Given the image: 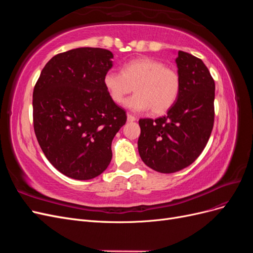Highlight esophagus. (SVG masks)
I'll use <instances>...</instances> for the list:
<instances>
[{
    "label": "esophagus",
    "instance_id": "34e87169",
    "mask_svg": "<svg viewBox=\"0 0 253 253\" xmlns=\"http://www.w3.org/2000/svg\"><path fill=\"white\" fill-rule=\"evenodd\" d=\"M135 120H136V117L134 116V115L127 114V121H128V122H133V121H135Z\"/></svg>",
    "mask_w": 253,
    "mask_h": 253
}]
</instances>
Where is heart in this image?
<instances>
[{"mask_svg":"<svg viewBox=\"0 0 253 253\" xmlns=\"http://www.w3.org/2000/svg\"><path fill=\"white\" fill-rule=\"evenodd\" d=\"M103 83L115 103H124L134 89L136 94L126 102L128 108L134 111L151 110L154 115L169 111L177 100L180 90L177 71L151 57L129 61L122 66L121 73L108 72Z\"/></svg>","mask_w":253,"mask_h":253,"instance_id":"heart-1","label":"heart"}]
</instances>
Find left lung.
Instances as JSON below:
<instances>
[{
  "label": "left lung",
  "mask_w": 253,
  "mask_h": 253,
  "mask_svg": "<svg viewBox=\"0 0 253 253\" xmlns=\"http://www.w3.org/2000/svg\"><path fill=\"white\" fill-rule=\"evenodd\" d=\"M177 100L167 115L139 119L138 151L142 162L160 173H174L202 154L214 124L215 83L200 58L178 51Z\"/></svg>",
  "instance_id": "8db88e82"
}]
</instances>
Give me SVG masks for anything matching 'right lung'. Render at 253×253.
<instances>
[{
    "label": "right lung",
    "mask_w": 253,
    "mask_h": 253,
    "mask_svg": "<svg viewBox=\"0 0 253 253\" xmlns=\"http://www.w3.org/2000/svg\"><path fill=\"white\" fill-rule=\"evenodd\" d=\"M113 53L80 47L52 57L33 94L34 129L48 162L68 177L87 180L112 160V140L126 125V111L115 103L103 79Z\"/></svg>",
    "instance_id": "add662e5"
}]
</instances>
